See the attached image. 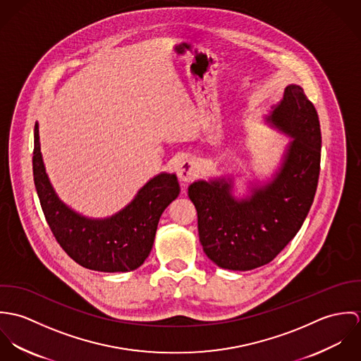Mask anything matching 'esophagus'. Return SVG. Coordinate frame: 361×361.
Returning a JSON list of instances; mask_svg holds the SVG:
<instances>
[{"instance_id": "obj_1", "label": "esophagus", "mask_w": 361, "mask_h": 361, "mask_svg": "<svg viewBox=\"0 0 361 361\" xmlns=\"http://www.w3.org/2000/svg\"><path fill=\"white\" fill-rule=\"evenodd\" d=\"M178 175L183 182H190L192 179H195L199 175V164L196 157H186L179 165Z\"/></svg>"}]
</instances>
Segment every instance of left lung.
Segmentation results:
<instances>
[{
  "instance_id": "obj_1",
  "label": "left lung",
  "mask_w": 361,
  "mask_h": 361,
  "mask_svg": "<svg viewBox=\"0 0 361 361\" xmlns=\"http://www.w3.org/2000/svg\"><path fill=\"white\" fill-rule=\"evenodd\" d=\"M267 119L293 137L269 185L240 202L231 193V179L199 180L189 186L200 243L207 257L221 268L247 271L271 262L296 236L315 196L321 129L305 90L289 85Z\"/></svg>"
}]
</instances>
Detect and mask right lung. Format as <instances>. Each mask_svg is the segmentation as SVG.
I'll return each instance as SVG.
<instances>
[{
  "label": "right lung",
  "instance_id": "1",
  "mask_svg": "<svg viewBox=\"0 0 361 361\" xmlns=\"http://www.w3.org/2000/svg\"><path fill=\"white\" fill-rule=\"evenodd\" d=\"M33 178L44 216L59 246L79 265L102 272H126L145 262L152 252L161 214L180 192L173 173H159L139 190L129 206L111 218H85L55 195L40 153L37 123Z\"/></svg>",
  "mask_w": 361,
  "mask_h": 361
}]
</instances>
